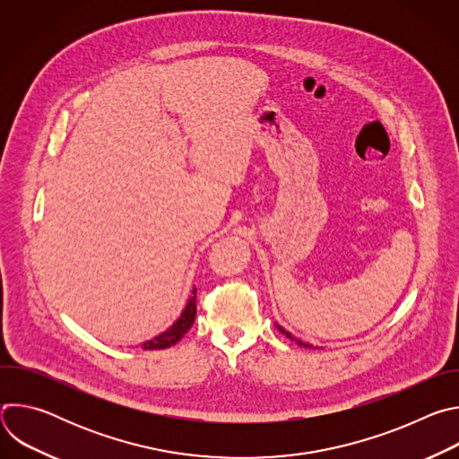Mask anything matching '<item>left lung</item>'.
Returning <instances> with one entry per match:
<instances>
[{
    "instance_id": "obj_1",
    "label": "left lung",
    "mask_w": 459,
    "mask_h": 459,
    "mask_svg": "<svg viewBox=\"0 0 459 459\" xmlns=\"http://www.w3.org/2000/svg\"><path fill=\"white\" fill-rule=\"evenodd\" d=\"M276 326H278V329H280V331H281V333H283V334H285V336H287V338H290V340H292V342H296V343H298V345H299V347H305V349H314V347H312V345H308V343H303V342H299V340H296V338H294V336H292V334H289V333H287V331H285V329H281V326H280V325H276Z\"/></svg>"
}]
</instances>
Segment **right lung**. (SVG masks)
I'll list each match as a JSON object with an SVG mask.
<instances>
[{
  "label": "right lung",
  "mask_w": 459,
  "mask_h": 459,
  "mask_svg": "<svg viewBox=\"0 0 459 459\" xmlns=\"http://www.w3.org/2000/svg\"><path fill=\"white\" fill-rule=\"evenodd\" d=\"M194 319H195V287L192 289V296L188 298V303H186L185 310L181 312V316L176 319V323L170 326V329L165 331L163 334H160V336H156V338L145 342V343L142 345V349H143V351L169 349L170 345L178 343V342L188 333V329L192 326Z\"/></svg>",
  "instance_id": "right-lung-1"
}]
</instances>
